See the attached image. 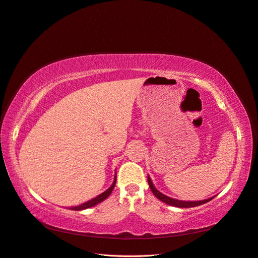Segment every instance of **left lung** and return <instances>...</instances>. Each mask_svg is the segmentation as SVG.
I'll use <instances>...</instances> for the list:
<instances>
[{
  "mask_svg": "<svg viewBox=\"0 0 258 258\" xmlns=\"http://www.w3.org/2000/svg\"><path fill=\"white\" fill-rule=\"evenodd\" d=\"M147 181H148V185H150L151 189L153 191V194L155 195L156 198H158L159 200H161L162 202H165V204L169 205V206H172V207H176V208H192V207H198L201 206L204 204H207L210 200H212L214 197L212 198H209L206 200H200V201H183V200H177L174 198H171L169 196H166V195L161 194L156 187L154 186L152 179L150 176H147Z\"/></svg>",
  "mask_w": 258,
  "mask_h": 258,
  "instance_id": "left-lung-1",
  "label": "left lung"
}]
</instances>
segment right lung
<instances>
[{"label": "right lung", "mask_w": 258, "mask_h": 258, "mask_svg": "<svg viewBox=\"0 0 258 258\" xmlns=\"http://www.w3.org/2000/svg\"><path fill=\"white\" fill-rule=\"evenodd\" d=\"M115 183H116V174H115V177H114V182L113 184L111 185L110 188H107L105 191H103L102 194H100L99 196H97L96 198H93L87 202H85V204H82L80 206H76V207H72L70 208V210H74V211H81V210H86V209H89L91 207H95L97 206L98 204H100V202H102L103 200H105L108 196H110L111 192L113 191L114 187H115Z\"/></svg>", "instance_id": "add662e5"}]
</instances>
